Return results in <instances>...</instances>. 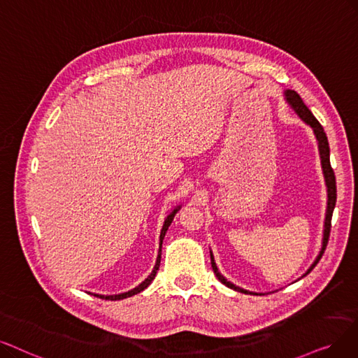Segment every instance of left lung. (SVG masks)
Returning a JSON list of instances; mask_svg holds the SVG:
<instances>
[{
	"label": "left lung",
	"instance_id": "1",
	"mask_svg": "<svg viewBox=\"0 0 358 358\" xmlns=\"http://www.w3.org/2000/svg\"><path fill=\"white\" fill-rule=\"evenodd\" d=\"M285 98H287L288 104L294 108V111L298 114L299 119H301L304 123H307L314 135H316V139H317V144H319V152H320V159H322V169H323V175H324V180H326V187H327V208H326V217H324V231H323V242H322V250L319 252V255L316 257V260H314V263L310 266V268L306 271L304 276L308 275L310 271L316 267V264L320 262L322 255L326 250V245H327V241H329V234H331V222H332V214H334V208H335V204H336V180H335V173H334V169L331 166V159H329V142H327V136L323 131L322 124L317 122V119L313 116V113L307 108V106L303 103L301 96H299L295 91L292 90H287L285 91ZM210 257H211V267L214 270V275L217 276V279L226 285L227 288H231L234 291H238V292H242V294H252V295H259L257 292H250L247 289H242L239 287H236V285H234L232 282H229L216 266V262H214V257H213V252L210 251Z\"/></svg>",
	"mask_w": 358,
	"mask_h": 358
}]
</instances>
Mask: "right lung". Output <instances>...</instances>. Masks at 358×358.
Masks as SVG:
<instances>
[{"label":"right lung","instance_id":"add662e5","mask_svg":"<svg viewBox=\"0 0 358 358\" xmlns=\"http://www.w3.org/2000/svg\"><path fill=\"white\" fill-rule=\"evenodd\" d=\"M179 208H180V206H178L173 211H171L169 216L166 217V220H164V224H163V229H162V234H160V248H159V255H157V262H155V266H154V268H152V271H151V275L142 282V283H139L136 288H134V289H131V291H127V292H123V294H117V295H99V294H92V295H95V296H98V298H104V299H111V301H117V299H123V298H127V296H132V295H135V294H138V292H141V291H144L148 285L154 280V278H155V275H157V270H159V267H160V260H162V244H163V239H164V235H166V232H167V229H169V226H170V223L173 222V217H175V214L179 211Z\"/></svg>","mask_w":358,"mask_h":358}]
</instances>
